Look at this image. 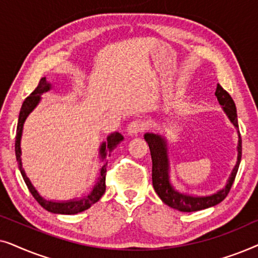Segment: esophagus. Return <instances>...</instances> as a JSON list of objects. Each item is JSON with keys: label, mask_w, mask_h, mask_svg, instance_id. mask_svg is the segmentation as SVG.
Segmentation results:
<instances>
[{"label": "esophagus", "mask_w": 258, "mask_h": 258, "mask_svg": "<svg viewBox=\"0 0 258 258\" xmlns=\"http://www.w3.org/2000/svg\"><path fill=\"white\" fill-rule=\"evenodd\" d=\"M146 129V123L141 119H135V121L130 122L128 128H126V132H128L129 135H139Z\"/></svg>", "instance_id": "esophagus-1"}]
</instances>
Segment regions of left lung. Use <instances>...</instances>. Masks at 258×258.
<instances>
[{
	"label": "left lung",
	"mask_w": 258,
	"mask_h": 258,
	"mask_svg": "<svg viewBox=\"0 0 258 258\" xmlns=\"http://www.w3.org/2000/svg\"><path fill=\"white\" fill-rule=\"evenodd\" d=\"M216 95L218 103L223 105V109L228 117L230 118L232 124L237 129L239 140H238V157L237 163H236L234 170L231 172L230 178H229L228 184L225 185L224 189L221 191L211 196L207 197H192L186 196L183 194H179L178 191L172 188L169 183L168 177V157H167V146L163 139L160 136L155 135V134H146L144 139L149 144L151 160H153V185L155 191L160 196V199L170 208H174L176 210L184 211V213H194V211H199L207 209V208L214 207L216 204L221 203L225 197L228 196L229 191H230L232 184H234L236 174L238 171L239 163H241L242 157V139L241 134L238 130V121H237V112H236V105L235 102L232 100L228 91H225L220 84H217Z\"/></svg>",
	"instance_id": "obj_1"
}]
</instances>
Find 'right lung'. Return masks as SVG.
<instances>
[{
    "label": "right lung",
    "mask_w": 258,
    "mask_h": 258,
    "mask_svg": "<svg viewBox=\"0 0 258 258\" xmlns=\"http://www.w3.org/2000/svg\"><path fill=\"white\" fill-rule=\"evenodd\" d=\"M50 89V84L47 83L45 81V77L40 80L38 82V86L35 88V90L31 93L29 96H28L26 100H24L22 108H21L20 111V116H19V123H17V130H16V137H15V154H16V160H17V164H19L20 171L22 174V177L26 182V184L29 189V191L31 192V195L34 196V199L37 201L38 204L42 208H44L45 210L50 211V213L54 214H64V215H73V214H77L81 213V211L86 210L89 208L90 206H93L94 203H96L98 200L103 196V194L105 192V175H107V163L104 164V167L102 168L101 170V176L98 177V181L95 185V188L93 191H91L90 195H88L87 197H83L82 200L80 201H70V202H62V203H57V202H50V201H45L42 199V197L38 195V192L36 191V189L34 188L33 184H31L29 178L27 177L26 172H24L23 168H22V163H21V148H20V141H21V135H22V128H23V123L26 121L27 116L29 115V112L33 110L35 108V105L38 103L40 101V95L44 91H47ZM123 140V136L119 133H114L111 134L110 136L108 137L107 142L102 144L101 147V157L105 158V156L109 153H111L112 150L115 149V147L121 142Z\"/></svg>",
    "instance_id": "obj_1"
}]
</instances>
